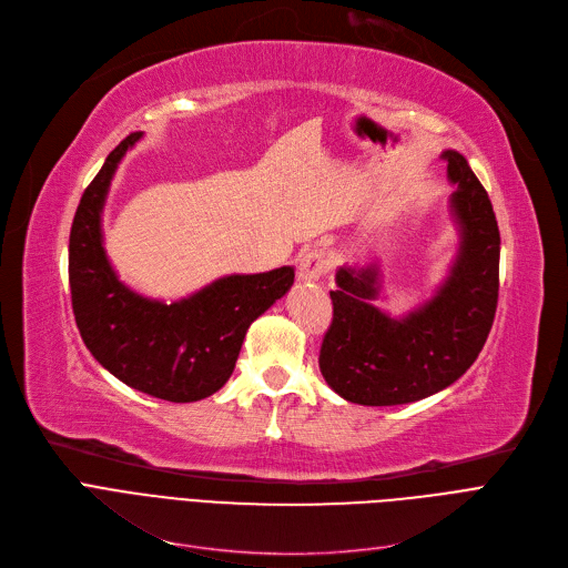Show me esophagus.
Instances as JSON below:
<instances>
[{
	"instance_id": "1",
	"label": "esophagus",
	"mask_w": 568,
	"mask_h": 568,
	"mask_svg": "<svg viewBox=\"0 0 568 568\" xmlns=\"http://www.w3.org/2000/svg\"><path fill=\"white\" fill-rule=\"evenodd\" d=\"M329 271V258L323 250H312L300 256L297 277L303 282H316Z\"/></svg>"
}]
</instances>
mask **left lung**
<instances>
[{
	"instance_id": "1",
	"label": "left lung",
	"mask_w": 568,
	"mask_h": 568,
	"mask_svg": "<svg viewBox=\"0 0 568 568\" xmlns=\"http://www.w3.org/2000/svg\"><path fill=\"white\" fill-rule=\"evenodd\" d=\"M456 185L449 209L460 247L438 293L404 318L378 307V271L339 268L318 366L325 383L359 406H398L458 381L481 353L499 291V229L488 192L458 151H443Z\"/></svg>"
}]
</instances>
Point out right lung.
Masks as SVG:
<instances>
[{"label": "right lung", "instance_id": "obj_1", "mask_svg": "<svg viewBox=\"0 0 568 568\" xmlns=\"http://www.w3.org/2000/svg\"><path fill=\"white\" fill-rule=\"evenodd\" d=\"M128 135L87 185L71 226L69 282L82 342L132 389L190 404L215 394L233 374L247 327L293 284V268L229 275L179 303L164 305L119 282L105 256L100 213Z\"/></svg>", "mask_w": 568, "mask_h": 568}]
</instances>
